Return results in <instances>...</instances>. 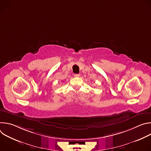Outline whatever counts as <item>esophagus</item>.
<instances>
[{
	"label": "esophagus",
	"instance_id": "esophagus-1",
	"mask_svg": "<svg viewBox=\"0 0 151 151\" xmlns=\"http://www.w3.org/2000/svg\"><path fill=\"white\" fill-rule=\"evenodd\" d=\"M75 77H79L80 76V74H75Z\"/></svg>",
	"mask_w": 151,
	"mask_h": 151
}]
</instances>
